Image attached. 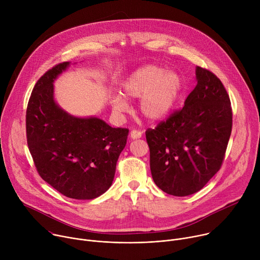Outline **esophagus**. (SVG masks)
<instances>
[{"instance_id": "obj_1", "label": "esophagus", "mask_w": 260, "mask_h": 260, "mask_svg": "<svg viewBox=\"0 0 260 260\" xmlns=\"http://www.w3.org/2000/svg\"><path fill=\"white\" fill-rule=\"evenodd\" d=\"M142 137V133L140 131H137V129H133L131 132V138L132 139H139Z\"/></svg>"}]
</instances>
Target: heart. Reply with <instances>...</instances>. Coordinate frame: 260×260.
Here are the masks:
<instances>
[{
  "mask_svg": "<svg viewBox=\"0 0 260 260\" xmlns=\"http://www.w3.org/2000/svg\"><path fill=\"white\" fill-rule=\"evenodd\" d=\"M184 81L177 72L158 64H147L134 71L122 84L126 99H140V113L150 121L165 119L175 108L183 91ZM113 112L121 114L128 109L122 95L111 99Z\"/></svg>",
  "mask_w": 260,
  "mask_h": 260,
  "instance_id": "1",
  "label": "heart"
}]
</instances>
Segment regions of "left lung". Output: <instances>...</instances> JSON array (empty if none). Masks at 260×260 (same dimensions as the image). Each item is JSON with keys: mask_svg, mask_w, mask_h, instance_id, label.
I'll list each match as a JSON object with an SVG mask.
<instances>
[{"mask_svg": "<svg viewBox=\"0 0 260 260\" xmlns=\"http://www.w3.org/2000/svg\"><path fill=\"white\" fill-rule=\"evenodd\" d=\"M198 84L184 107L146 131L154 183L168 194L201 190L220 170L233 127L225 87L211 71L197 67Z\"/></svg>", "mask_w": 260, "mask_h": 260, "instance_id": "1", "label": "left lung"}]
</instances>
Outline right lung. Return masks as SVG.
Wrapping results in <instances>:
<instances>
[{
	"mask_svg": "<svg viewBox=\"0 0 260 260\" xmlns=\"http://www.w3.org/2000/svg\"><path fill=\"white\" fill-rule=\"evenodd\" d=\"M69 66L58 63L37 81L26 108V141L45 182L67 198L92 200L112 185L128 129L72 116L55 103L53 82Z\"/></svg>",
	"mask_w": 260,
	"mask_h": 260,
	"instance_id": "right-lung-1",
	"label": "right lung"
}]
</instances>
